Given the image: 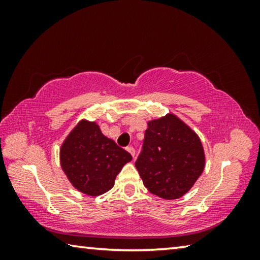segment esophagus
Here are the masks:
<instances>
[{"label": "esophagus", "instance_id": "34e87169", "mask_svg": "<svg viewBox=\"0 0 260 260\" xmlns=\"http://www.w3.org/2000/svg\"><path fill=\"white\" fill-rule=\"evenodd\" d=\"M126 150L128 151L132 156L135 157V149H134L133 147H127V148H126Z\"/></svg>", "mask_w": 260, "mask_h": 260}]
</instances>
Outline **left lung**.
I'll return each mask as SVG.
<instances>
[{
    "instance_id": "obj_1",
    "label": "left lung",
    "mask_w": 260,
    "mask_h": 260,
    "mask_svg": "<svg viewBox=\"0 0 260 260\" xmlns=\"http://www.w3.org/2000/svg\"><path fill=\"white\" fill-rule=\"evenodd\" d=\"M205 153L195 132L173 113L148 121L135 167L153 195L177 200L203 173Z\"/></svg>"
}]
</instances>
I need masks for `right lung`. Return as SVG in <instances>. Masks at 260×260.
<instances>
[{
    "instance_id": "1",
    "label": "right lung",
    "mask_w": 260,
    "mask_h": 260,
    "mask_svg": "<svg viewBox=\"0 0 260 260\" xmlns=\"http://www.w3.org/2000/svg\"><path fill=\"white\" fill-rule=\"evenodd\" d=\"M59 159L72 186L94 197L113 187L117 174L132 156L104 136L95 121L82 119L64 140Z\"/></svg>"
}]
</instances>
